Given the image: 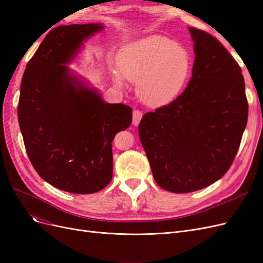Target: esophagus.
Segmentation results:
<instances>
[{
	"label": "esophagus",
	"mask_w": 263,
	"mask_h": 263,
	"mask_svg": "<svg viewBox=\"0 0 263 263\" xmlns=\"http://www.w3.org/2000/svg\"><path fill=\"white\" fill-rule=\"evenodd\" d=\"M141 117H142V112H140V110H138V109H134V112H133V125L138 126Z\"/></svg>",
	"instance_id": "obj_1"
}]
</instances>
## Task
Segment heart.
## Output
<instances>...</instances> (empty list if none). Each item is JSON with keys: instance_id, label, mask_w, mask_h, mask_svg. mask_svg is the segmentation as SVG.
Instances as JSON below:
<instances>
[{"instance_id": "heart-1", "label": "heart", "mask_w": 263, "mask_h": 263, "mask_svg": "<svg viewBox=\"0 0 263 263\" xmlns=\"http://www.w3.org/2000/svg\"><path fill=\"white\" fill-rule=\"evenodd\" d=\"M114 80L124 78L137 82V92L145 104L159 107L169 104L184 89L192 60L189 52L172 39L153 35L125 46L118 55Z\"/></svg>"}]
</instances>
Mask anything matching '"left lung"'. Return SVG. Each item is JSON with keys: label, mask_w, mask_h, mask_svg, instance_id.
I'll return each instance as SVG.
<instances>
[{"label": "left lung", "mask_w": 263, "mask_h": 263, "mask_svg": "<svg viewBox=\"0 0 263 263\" xmlns=\"http://www.w3.org/2000/svg\"><path fill=\"white\" fill-rule=\"evenodd\" d=\"M189 30L195 60L186 89L146 113L138 127L156 182L173 193L194 192L224 176L248 121L239 65L211 34Z\"/></svg>", "instance_id": "obj_1"}]
</instances>
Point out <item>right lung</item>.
<instances>
[{
    "label": "right lung",
    "instance_id": "1",
    "mask_svg": "<svg viewBox=\"0 0 263 263\" xmlns=\"http://www.w3.org/2000/svg\"><path fill=\"white\" fill-rule=\"evenodd\" d=\"M102 24H73L49 31L24 72L20 128L36 172L76 194L104 189L113 177L112 141L132 124V108L109 104L65 66Z\"/></svg>",
    "mask_w": 263,
    "mask_h": 263
}]
</instances>
